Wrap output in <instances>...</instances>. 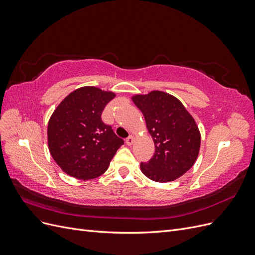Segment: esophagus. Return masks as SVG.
Instances as JSON below:
<instances>
[{"instance_id":"esophagus-1","label":"esophagus","mask_w":255,"mask_h":255,"mask_svg":"<svg viewBox=\"0 0 255 255\" xmlns=\"http://www.w3.org/2000/svg\"><path fill=\"white\" fill-rule=\"evenodd\" d=\"M134 140H135V138H134L132 135H129V136L127 138V139H126V142H127V144L130 145V144L134 143Z\"/></svg>"}]
</instances>
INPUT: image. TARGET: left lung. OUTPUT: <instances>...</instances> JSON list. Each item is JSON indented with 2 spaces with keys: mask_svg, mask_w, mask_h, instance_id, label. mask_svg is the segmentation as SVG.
<instances>
[{
  "mask_svg": "<svg viewBox=\"0 0 255 255\" xmlns=\"http://www.w3.org/2000/svg\"><path fill=\"white\" fill-rule=\"evenodd\" d=\"M133 101L145 119L155 144L150 160L140 164L142 173L155 182H170L187 172L198 157L201 136L194 118L173 96L152 91Z\"/></svg>",
  "mask_w": 255,
  "mask_h": 255,
  "instance_id": "left-lung-1",
  "label": "left lung"
}]
</instances>
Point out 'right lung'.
I'll return each instance as SVG.
<instances>
[{"instance_id":"obj_1","label":"right lung","mask_w":255,"mask_h":255,"mask_svg":"<svg viewBox=\"0 0 255 255\" xmlns=\"http://www.w3.org/2000/svg\"><path fill=\"white\" fill-rule=\"evenodd\" d=\"M115 98L111 91L82 87L71 92L54 111L48 125L51 155L63 170L80 180L103 174L125 143L101 116Z\"/></svg>"}]
</instances>
